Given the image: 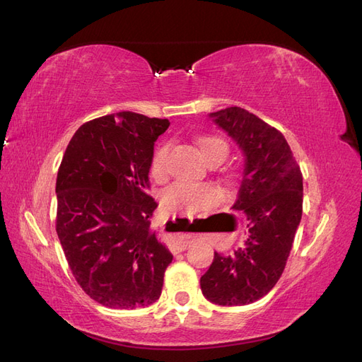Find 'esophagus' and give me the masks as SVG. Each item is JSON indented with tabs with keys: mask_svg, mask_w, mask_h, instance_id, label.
Listing matches in <instances>:
<instances>
[{
	"mask_svg": "<svg viewBox=\"0 0 362 362\" xmlns=\"http://www.w3.org/2000/svg\"><path fill=\"white\" fill-rule=\"evenodd\" d=\"M190 245V239L187 236H181L175 243H173V252H181V251H185L187 248H189Z\"/></svg>",
	"mask_w": 362,
	"mask_h": 362,
	"instance_id": "1",
	"label": "esophagus"
}]
</instances>
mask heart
Instances as JSON below:
<instances>
[{
	"instance_id": "b5f03b06",
	"label": "heart",
	"mask_w": 362,
	"mask_h": 362,
	"mask_svg": "<svg viewBox=\"0 0 362 362\" xmlns=\"http://www.w3.org/2000/svg\"><path fill=\"white\" fill-rule=\"evenodd\" d=\"M197 144L208 160H212V158H221V160H224L228 154V144L221 136L202 135L197 138ZM169 151L170 144L163 142L156 148L151 157V173L157 180H162L166 175ZM220 200L221 192L216 185L187 180L172 182L162 193L163 206L173 212L199 214L211 209Z\"/></svg>"
}]
</instances>
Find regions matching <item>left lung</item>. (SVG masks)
Here are the masks:
<instances>
[{
    "instance_id": "left-lung-1",
    "label": "left lung",
    "mask_w": 362,
    "mask_h": 362,
    "mask_svg": "<svg viewBox=\"0 0 362 362\" xmlns=\"http://www.w3.org/2000/svg\"><path fill=\"white\" fill-rule=\"evenodd\" d=\"M245 154L233 209L248 218V238L231 255L214 254L200 278L204 296L220 306H243L276 285L303 212V175L284 135L240 107L212 112Z\"/></svg>"
}]
</instances>
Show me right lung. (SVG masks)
<instances>
[{
	"mask_svg": "<svg viewBox=\"0 0 362 362\" xmlns=\"http://www.w3.org/2000/svg\"><path fill=\"white\" fill-rule=\"evenodd\" d=\"M168 127L132 111L86 122L57 170V238L77 284L105 308H144L162 294L172 254L151 228L157 204L147 190Z\"/></svg>",
	"mask_w": 362,
	"mask_h": 362,
	"instance_id": "1",
	"label": "right lung"
}]
</instances>
